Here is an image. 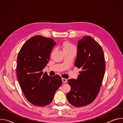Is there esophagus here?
Here are the masks:
<instances>
[{"label":"esophagus","mask_w":123,"mask_h":123,"mask_svg":"<svg viewBox=\"0 0 123 123\" xmlns=\"http://www.w3.org/2000/svg\"><path fill=\"white\" fill-rule=\"evenodd\" d=\"M62 82H63V83L64 84V83H66L67 82V79H66V78H62Z\"/></svg>","instance_id":"34e87169"}]
</instances>
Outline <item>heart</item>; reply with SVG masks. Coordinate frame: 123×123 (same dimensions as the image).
Returning a JSON list of instances; mask_svg holds the SVG:
<instances>
[{"mask_svg": "<svg viewBox=\"0 0 123 123\" xmlns=\"http://www.w3.org/2000/svg\"><path fill=\"white\" fill-rule=\"evenodd\" d=\"M75 49L74 46L72 45L71 43L68 42H65L63 44V50H67V49Z\"/></svg>", "mask_w": 123, "mask_h": 123, "instance_id": "obj_1", "label": "heart"}]
</instances>
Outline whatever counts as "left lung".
<instances>
[{"instance_id": "left-lung-1", "label": "left lung", "mask_w": 123, "mask_h": 123, "mask_svg": "<svg viewBox=\"0 0 123 123\" xmlns=\"http://www.w3.org/2000/svg\"><path fill=\"white\" fill-rule=\"evenodd\" d=\"M74 66L82 71L76 79L68 80L71 89L66 96L73 106L84 107L97 97L106 68L103 49L92 37L85 36L78 40Z\"/></svg>"}]
</instances>
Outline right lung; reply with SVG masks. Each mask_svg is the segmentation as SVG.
<instances>
[{
    "label": "right lung",
    "mask_w": 123,
    "mask_h": 123,
    "mask_svg": "<svg viewBox=\"0 0 123 123\" xmlns=\"http://www.w3.org/2000/svg\"><path fill=\"white\" fill-rule=\"evenodd\" d=\"M56 43L52 38L34 36L24 44L17 56V78L25 96L34 106L49 104L62 85L60 76H49L42 72Z\"/></svg>",
    "instance_id": "add662e5"
}]
</instances>
